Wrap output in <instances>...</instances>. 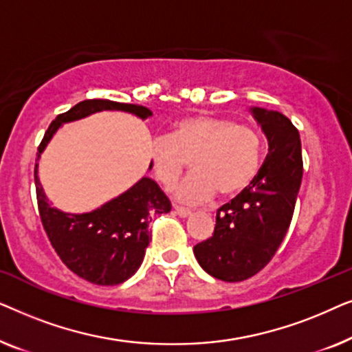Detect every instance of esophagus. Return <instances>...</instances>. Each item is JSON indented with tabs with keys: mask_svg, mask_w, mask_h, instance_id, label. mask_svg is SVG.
Here are the masks:
<instances>
[{
	"mask_svg": "<svg viewBox=\"0 0 352 352\" xmlns=\"http://www.w3.org/2000/svg\"><path fill=\"white\" fill-rule=\"evenodd\" d=\"M175 213H176L177 216H181V218H187V216L192 214V211L187 210V208H182V206L175 205Z\"/></svg>",
	"mask_w": 352,
	"mask_h": 352,
	"instance_id": "34e87169",
	"label": "esophagus"
}]
</instances>
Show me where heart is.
I'll return each instance as SVG.
<instances>
[{"mask_svg":"<svg viewBox=\"0 0 352 352\" xmlns=\"http://www.w3.org/2000/svg\"><path fill=\"white\" fill-rule=\"evenodd\" d=\"M263 148V136L253 124L195 113L177 120L170 136L153 139L152 171L163 189L170 190L190 160L194 175L177 189V199L186 204H204L216 192L230 199L247 190L258 176Z\"/></svg>","mask_w":352,"mask_h":352,"instance_id":"1","label":"heart"}]
</instances>
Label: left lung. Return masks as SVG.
Wrapping results in <instances>:
<instances>
[{
	"label": "left lung",
	"instance_id": "1",
	"mask_svg": "<svg viewBox=\"0 0 352 352\" xmlns=\"http://www.w3.org/2000/svg\"><path fill=\"white\" fill-rule=\"evenodd\" d=\"M269 152L247 190L216 211L214 232L197 243V261L210 276L242 282L269 264L290 228L302 179L301 139L295 124L274 110L253 109Z\"/></svg>",
	"mask_w": 352,
	"mask_h": 352
}]
</instances>
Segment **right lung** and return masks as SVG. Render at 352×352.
Listing matches in <instances>:
<instances>
[{"mask_svg":"<svg viewBox=\"0 0 352 352\" xmlns=\"http://www.w3.org/2000/svg\"><path fill=\"white\" fill-rule=\"evenodd\" d=\"M100 110H124L141 118L151 117L147 107L107 99H88L57 115L46 129L36 155L65 122L88 117ZM36 166V165H35ZM35 187L41 224L62 263L96 285H118L141 266L151 239L152 214L171 210V201L151 177H142L131 189L100 208L85 214H67L51 208L35 168Z\"/></svg>","mask_w":352,"mask_h":352,"instance_id":"add662e5","label":"right lung"}]
</instances>
